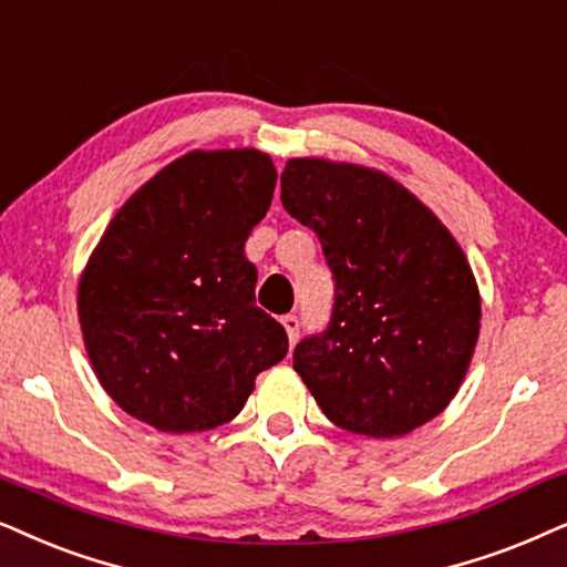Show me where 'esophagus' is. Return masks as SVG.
<instances>
[{"label":"esophagus","mask_w":567,"mask_h":567,"mask_svg":"<svg viewBox=\"0 0 567 567\" xmlns=\"http://www.w3.org/2000/svg\"><path fill=\"white\" fill-rule=\"evenodd\" d=\"M281 326L286 328V336H289V343L293 347V343H297V338H299V318H297V315H284Z\"/></svg>","instance_id":"esophagus-1"}]
</instances>
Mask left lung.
<instances>
[{
  "label": "left lung",
  "instance_id": "1",
  "mask_svg": "<svg viewBox=\"0 0 567 567\" xmlns=\"http://www.w3.org/2000/svg\"><path fill=\"white\" fill-rule=\"evenodd\" d=\"M281 203L318 234L336 301L328 330L293 349V370L330 422L401 437L458 393L482 297L443 220L378 168L291 158Z\"/></svg>",
  "mask_w": 567,
  "mask_h": 567
}]
</instances>
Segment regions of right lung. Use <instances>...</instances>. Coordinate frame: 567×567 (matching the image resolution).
Returning a JSON list of instances; mask_svg holds the SVG:
<instances>
[{"mask_svg": "<svg viewBox=\"0 0 567 567\" xmlns=\"http://www.w3.org/2000/svg\"><path fill=\"white\" fill-rule=\"evenodd\" d=\"M276 179L262 151H193L109 220L80 276L78 318L95 378L130 416L174 435L213 430L286 357L245 257Z\"/></svg>", "mask_w": 567, "mask_h": 567, "instance_id": "1", "label": "right lung"}]
</instances>
